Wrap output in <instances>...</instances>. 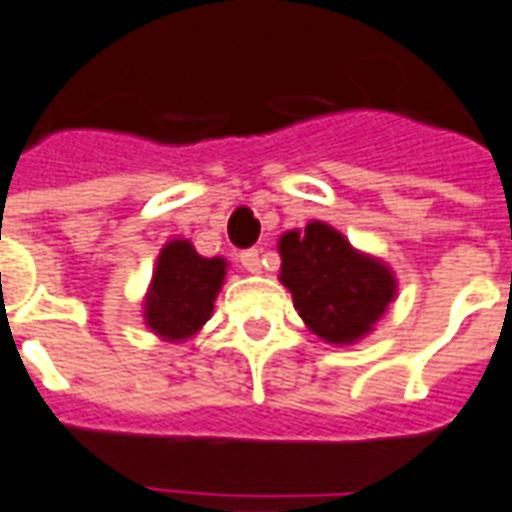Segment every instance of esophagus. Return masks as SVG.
Instances as JSON below:
<instances>
[{
  "label": "esophagus",
  "mask_w": 512,
  "mask_h": 512,
  "mask_svg": "<svg viewBox=\"0 0 512 512\" xmlns=\"http://www.w3.org/2000/svg\"><path fill=\"white\" fill-rule=\"evenodd\" d=\"M240 264H242V270L245 272H251V275H259L261 272V251L259 248H251V251H245L240 253Z\"/></svg>",
  "instance_id": "obj_1"
}]
</instances>
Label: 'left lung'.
Listing matches in <instances>:
<instances>
[{"label":"left lung","mask_w":512,"mask_h":512,"mask_svg":"<svg viewBox=\"0 0 512 512\" xmlns=\"http://www.w3.org/2000/svg\"><path fill=\"white\" fill-rule=\"evenodd\" d=\"M278 253V278L299 318L329 345L364 340L397 297V275L386 261L353 248L326 221L283 232Z\"/></svg>","instance_id":"left-lung-1"}]
</instances>
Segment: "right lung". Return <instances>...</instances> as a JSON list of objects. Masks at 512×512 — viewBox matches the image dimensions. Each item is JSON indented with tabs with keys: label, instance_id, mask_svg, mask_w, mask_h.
I'll use <instances>...</instances> for the list:
<instances>
[{
	"label": "right lung",
	"instance_id": "add662e5",
	"mask_svg": "<svg viewBox=\"0 0 512 512\" xmlns=\"http://www.w3.org/2000/svg\"><path fill=\"white\" fill-rule=\"evenodd\" d=\"M229 261L199 256L183 237L159 251L153 278L142 297V321L164 343H186L210 321L215 297L224 286Z\"/></svg>",
	"mask_w": 512,
	"mask_h": 512
}]
</instances>
